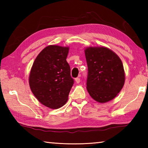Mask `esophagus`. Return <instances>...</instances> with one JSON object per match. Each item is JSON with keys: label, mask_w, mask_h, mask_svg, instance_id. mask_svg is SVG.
<instances>
[{"label": "esophagus", "mask_w": 148, "mask_h": 148, "mask_svg": "<svg viewBox=\"0 0 148 148\" xmlns=\"http://www.w3.org/2000/svg\"><path fill=\"white\" fill-rule=\"evenodd\" d=\"M75 81H76L77 84H79L80 82V78H79V77H76V78H75Z\"/></svg>", "instance_id": "obj_1"}]
</instances>
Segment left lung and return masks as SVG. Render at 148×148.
Segmentation results:
<instances>
[{
  "label": "left lung",
  "mask_w": 148,
  "mask_h": 148,
  "mask_svg": "<svg viewBox=\"0 0 148 148\" xmlns=\"http://www.w3.org/2000/svg\"><path fill=\"white\" fill-rule=\"evenodd\" d=\"M88 67L87 89L95 101L104 103L114 99L125 83V72L119 57L105 47L85 49Z\"/></svg>",
  "instance_id": "1"
}]
</instances>
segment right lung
<instances>
[{"label": "right lung", "instance_id": "obj_1", "mask_svg": "<svg viewBox=\"0 0 148 148\" xmlns=\"http://www.w3.org/2000/svg\"><path fill=\"white\" fill-rule=\"evenodd\" d=\"M69 47L50 45L35 59L29 75L32 93L44 106L52 109L62 107L68 101L74 84L71 67L66 61Z\"/></svg>", "mask_w": 148, "mask_h": 148}]
</instances>
